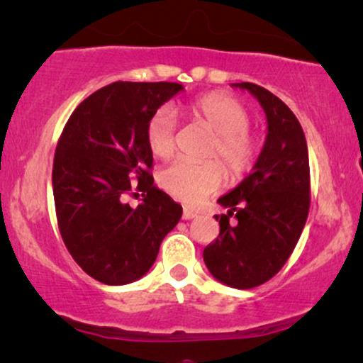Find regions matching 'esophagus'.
Instances as JSON below:
<instances>
[{"label":"esophagus","mask_w":363,"mask_h":363,"mask_svg":"<svg viewBox=\"0 0 363 363\" xmlns=\"http://www.w3.org/2000/svg\"><path fill=\"white\" fill-rule=\"evenodd\" d=\"M196 216H198V213L193 211V209H184L182 211V220H193Z\"/></svg>","instance_id":"obj_1"}]
</instances>
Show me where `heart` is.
<instances>
[{
  "label": "heart",
  "mask_w": 363,
  "mask_h": 363,
  "mask_svg": "<svg viewBox=\"0 0 363 363\" xmlns=\"http://www.w3.org/2000/svg\"><path fill=\"white\" fill-rule=\"evenodd\" d=\"M184 111L216 133L209 157H220L230 177L238 179L250 169L257 147L248 133L250 115L242 103L226 94H206L196 99ZM177 118L170 108H162L152 116L147 126V143L159 159H169L176 152ZM225 172L220 162H189L179 159L167 165L159 176L165 193L182 203L196 204L215 193L223 184Z\"/></svg>",
  "instance_id": "b5f03b06"
}]
</instances>
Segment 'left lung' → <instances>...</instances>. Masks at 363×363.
<instances>
[{"instance_id": "obj_1", "label": "left lung", "mask_w": 363, "mask_h": 363, "mask_svg": "<svg viewBox=\"0 0 363 363\" xmlns=\"http://www.w3.org/2000/svg\"><path fill=\"white\" fill-rule=\"evenodd\" d=\"M231 86L260 103L267 137L252 174L218 199L228 211L215 216L220 235L204 248L203 259L216 281L252 289L276 276L303 233L309 211V157L301 123L286 103L252 82Z\"/></svg>"}]
</instances>
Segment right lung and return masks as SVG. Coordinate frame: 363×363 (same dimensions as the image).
Listing matches in <instances>:
<instances>
[{"mask_svg":"<svg viewBox=\"0 0 363 363\" xmlns=\"http://www.w3.org/2000/svg\"><path fill=\"white\" fill-rule=\"evenodd\" d=\"M181 91L177 82L104 86L74 110L57 143L52 187L60 235L77 265L108 286L145 276L182 216L181 204L154 186L147 143L148 121ZM133 186L144 198L137 208L124 203Z\"/></svg>","mask_w":363,"mask_h":363,"instance_id":"add662e5","label":"right lung"}]
</instances>
